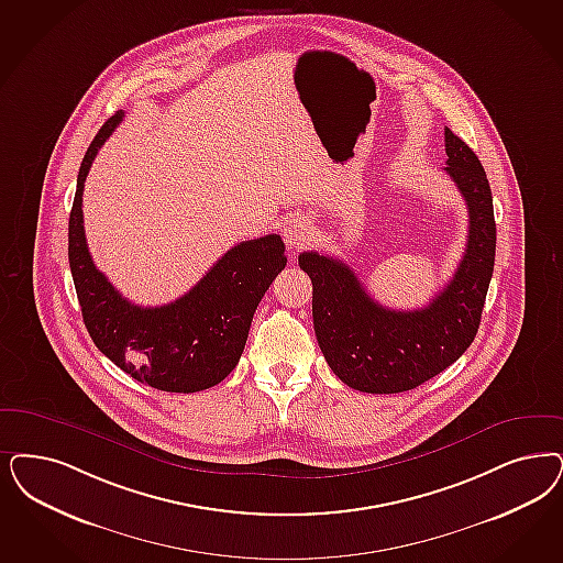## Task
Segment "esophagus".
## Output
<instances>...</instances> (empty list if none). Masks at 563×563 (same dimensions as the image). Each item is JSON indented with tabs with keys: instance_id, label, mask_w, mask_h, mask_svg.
I'll return each mask as SVG.
<instances>
[{
	"instance_id": "esophagus-1",
	"label": "esophagus",
	"mask_w": 563,
	"mask_h": 563,
	"mask_svg": "<svg viewBox=\"0 0 563 563\" xmlns=\"http://www.w3.org/2000/svg\"><path fill=\"white\" fill-rule=\"evenodd\" d=\"M283 239H285L287 247H291V250L303 247L306 243H310V222L303 220V218H291V220H287V224L283 227Z\"/></svg>"
}]
</instances>
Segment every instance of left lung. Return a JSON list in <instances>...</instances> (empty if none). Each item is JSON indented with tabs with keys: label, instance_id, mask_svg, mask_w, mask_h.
Wrapping results in <instances>:
<instances>
[{
	"label": "left lung",
	"instance_id": "obj_1",
	"mask_svg": "<svg viewBox=\"0 0 563 563\" xmlns=\"http://www.w3.org/2000/svg\"><path fill=\"white\" fill-rule=\"evenodd\" d=\"M445 152V173L464 195L470 227L457 271L427 308L388 310L341 260L299 255L313 285L318 345L330 369L355 390L383 395L420 387L460 360L481 327L497 243L493 195L481 159L449 129Z\"/></svg>",
	"mask_w": 563,
	"mask_h": 563
}]
</instances>
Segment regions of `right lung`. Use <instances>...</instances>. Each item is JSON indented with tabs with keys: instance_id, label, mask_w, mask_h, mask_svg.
Returning <instances> with one entry per match:
<instances>
[{
	"instance_id": "obj_1",
	"label": "right lung",
	"mask_w": 563,
	"mask_h": 563,
	"mask_svg": "<svg viewBox=\"0 0 563 563\" xmlns=\"http://www.w3.org/2000/svg\"><path fill=\"white\" fill-rule=\"evenodd\" d=\"M124 118L120 110L82 157L68 222V262L85 327L98 350L139 383L195 393L224 380L245 350L253 313L287 266L280 234L243 241L173 303L141 308L96 268L82 227V189L99 147Z\"/></svg>"
}]
</instances>
